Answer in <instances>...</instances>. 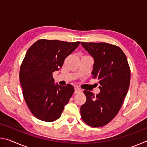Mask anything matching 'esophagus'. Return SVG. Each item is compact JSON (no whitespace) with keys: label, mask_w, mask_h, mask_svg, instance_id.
<instances>
[{"label":"esophagus","mask_w":147,"mask_h":147,"mask_svg":"<svg viewBox=\"0 0 147 147\" xmlns=\"http://www.w3.org/2000/svg\"><path fill=\"white\" fill-rule=\"evenodd\" d=\"M81 92H82V90L78 88H76L75 89H74V93H81Z\"/></svg>","instance_id":"esophagus-1"}]
</instances>
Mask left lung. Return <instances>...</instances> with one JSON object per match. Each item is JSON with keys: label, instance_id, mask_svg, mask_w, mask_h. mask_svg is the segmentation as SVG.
Here are the masks:
<instances>
[{"label": "left lung", "instance_id": "left-lung-1", "mask_svg": "<svg viewBox=\"0 0 147 147\" xmlns=\"http://www.w3.org/2000/svg\"><path fill=\"white\" fill-rule=\"evenodd\" d=\"M81 45L94 58L92 75L100 84V92L96 96L84 91L86 101L80 108L81 117L89 126L101 127L120 110L130 86V66L125 54L115 45L93 42Z\"/></svg>", "mask_w": 147, "mask_h": 147}]
</instances>
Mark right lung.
<instances>
[{"mask_svg":"<svg viewBox=\"0 0 147 147\" xmlns=\"http://www.w3.org/2000/svg\"><path fill=\"white\" fill-rule=\"evenodd\" d=\"M80 45L42 39L26 52L19 71L23 94L32 113L39 120L53 122L59 118L74 89L71 84H54L53 73Z\"/></svg>","mask_w":147,"mask_h":147,"instance_id":"obj_1","label":"right lung"}]
</instances>
